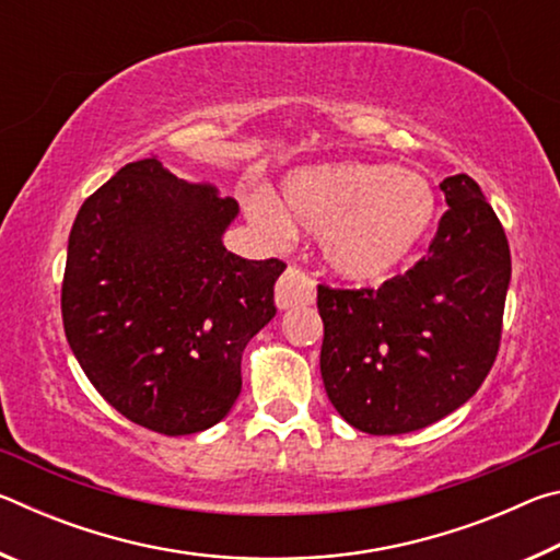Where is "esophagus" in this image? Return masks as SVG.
<instances>
[{"instance_id":"esophagus-1","label":"esophagus","mask_w":560,"mask_h":560,"mask_svg":"<svg viewBox=\"0 0 560 560\" xmlns=\"http://www.w3.org/2000/svg\"><path fill=\"white\" fill-rule=\"evenodd\" d=\"M314 296H316L314 281L293 267H289L281 273V279L277 281V289H273V301H277V306L281 311L311 306V303H314Z\"/></svg>"}]
</instances>
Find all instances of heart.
<instances>
[{"label": "heart", "mask_w": 560, "mask_h": 560, "mask_svg": "<svg viewBox=\"0 0 560 560\" xmlns=\"http://www.w3.org/2000/svg\"><path fill=\"white\" fill-rule=\"evenodd\" d=\"M249 220L273 236L293 226L320 234V257L336 277L383 281L428 242L440 214L432 183L387 163H324L283 177L281 207L271 197L246 205Z\"/></svg>", "instance_id": "1"}]
</instances>
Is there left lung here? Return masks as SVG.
<instances>
[{
    "instance_id": "8db88e82",
    "label": "left lung",
    "mask_w": 560,
    "mask_h": 560,
    "mask_svg": "<svg viewBox=\"0 0 560 560\" xmlns=\"http://www.w3.org/2000/svg\"><path fill=\"white\" fill-rule=\"evenodd\" d=\"M450 210L428 257L381 289L318 287L320 375L338 415L368 434H405L457 410L494 365L511 254L469 175L440 183Z\"/></svg>"
}]
</instances>
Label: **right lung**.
<instances>
[{
  "mask_svg": "<svg viewBox=\"0 0 560 560\" xmlns=\"http://www.w3.org/2000/svg\"><path fill=\"white\" fill-rule=\"evenodd\" d=\"M240 205L175 177L155 158L128 163L81 205L61 287L66 340L91 385L167 438L230 415L242 353L277 316L279 259L224 249Z\"/></svg>",
  "mask_w": 560,
  "mask_h": 560,
  "instance_id": "add662e5",
  "label": "right lung"
}]
</instances>
